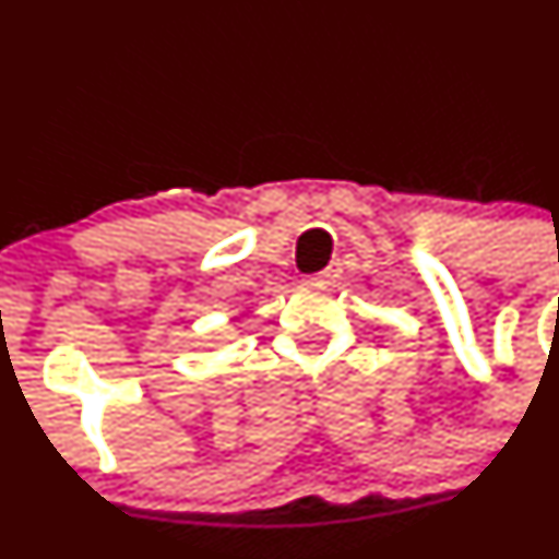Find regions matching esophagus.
Masks as SVG:
<instances>
[{"instance_id":"1","label":"esophagus","mask_w":559,"mask_h":559,"mask_svg":"<svg viewBox=\"0 0 559 559\" xmlns=\"http://www.w3.org/2000/svg\"><path fill=\"white\" fill-rule=\"evenodd\" d=\"M338 277H341V263H338V261H333V263H330L328 269H322V272L317 274L314 280H320V282H328V285H330V282H335V280H338Z\"/></svg>"}]
</instances>
